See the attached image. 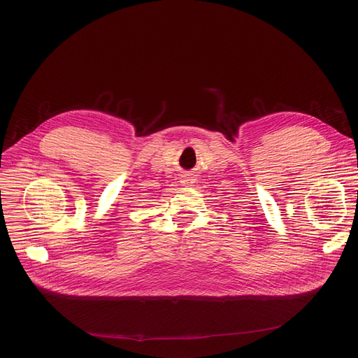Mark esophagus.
Returning <instances> with one entry per match:
<instances>
[{
  "mask_svg": "<svg viewBox=\"0 0 358 358\" xmlns=\"http://www.w3.org/2000/svg\"><path fill=\"white\" fill-rule=\"evenodd\" d=\"M182 183H185V185H189V183H191V179H188V178H183Z\"/></svg>",
  "mask_w": 358,
  "mask_h": 358,
  "instance_id": "esophagus-1",
  "label": "esophagus"
}]
</instances>
